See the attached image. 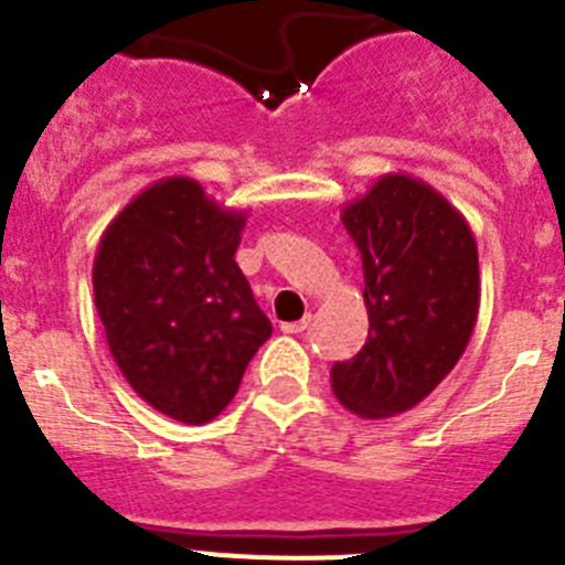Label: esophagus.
<instances>
[{
	"label": "esophagus",
	"instance_id": "obj_1",
	"mask_svg": "<svg viewBox=\"0 0 565 565\" xmlns=\"http://www.w3.org/2000/svg\"><path fill=\"white\" fill-rule=\"evenodd\" d=\"M308 322H311V317H302L297 319V322H286V326H282V333H302L308 328Z\"/></svg>",
	"mask_w": 565,
	"mask_h": 565
}]
</instances>
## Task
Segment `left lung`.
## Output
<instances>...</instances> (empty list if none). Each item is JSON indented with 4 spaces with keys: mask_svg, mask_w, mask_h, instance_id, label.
<instances>
[{
    "mask_svg": "<svg viewBox=\"0 0 565 565\" xmlns=\"http://www.w3.org/2000/svg\"><path fill=\"white\" fill-rule=\"evenodd\" d=\"M362 254L367 342L331 367L339 402L391 418L430 396L467 351L481 306L478 246L463 214L430 183L387 172L344 203Z\"/></svg>",
    "mask_w": 565,
    "mask_h": 565,
    "instance_id": "1",
    "label": "left lung"
}]
</instances>
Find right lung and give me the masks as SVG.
<instances>
[{
  "mask_svg": "<svg viewBox=\"0 0 565 565\" xmlns=\"http://www.w3.org/2000/svg\"><path fill=\"white\" fill-rule=\"evenodd\" d=\"M248 212L192 178H163L104 228L93 263L109 353L163 416L206 424L226 411L271 322L234 263Z\"/></svg>",
  "mask_w": 565,
  "mask_h": 565,
  "instance_id": "right-lung-1",
  "label": "right lung"
}]
</instances>
